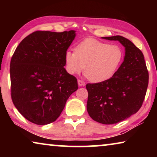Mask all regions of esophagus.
<instances>
[{"mask_svg":"<svg viewBox=\"0 0 157 157\" xmlns=\"http://www.w3.org/2000/svg\"><path fill=\"white\" fill-rule=\"evenodd\" d=\"M78 85L79 86H84L86 85V83L84 82V81H83L81 80H78Z\"/></svg>","mask_w":157,"mask_h":157,"instance_id":"34e87169","label":"esophagus"}]
</instances>
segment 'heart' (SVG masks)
Instances as JSON below:
<instances>
[{
    "instance_id": "1",
    "label": "heart",
    "mask_w": 157,
    "mask_h": 157,
    "mask_svg": "<svg viewBox=\"0 0 157 157\" xmlns=\"http://www.w3.org/2000/svg\"><path fill=\"white\" fill-rule=\"evenodd\" d=\"M123 51L119 46L110 45L94 38L79 43L75 52L67 51L64 55L66 70L71 75L84 69L86 75L94 83L111 78L121 65Z\"/></svg>"
}]
</instances>
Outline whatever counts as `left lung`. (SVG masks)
Here are the masks:
<instances>
[{
    "label": "left lung",
    "instance_id": "8db88e82",
    "mask_svg": "<svg viewBox=\"0 0 157 157\" xmlns=\"http://www.w3.org/2000/svg\"><path fill=\"white\" fill-rule=\"evenodd\" d=\"M118 40L125 48L124 61L115 74L104 82L88 83L87 111L94 121L113 124L128 119L141 108L147 93L149 73L141 51L121 36L102 37Z\"/></svg>",
    "mask_w": 157,
    "mask_h": 157
}]
</instances>
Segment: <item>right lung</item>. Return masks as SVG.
<instances>
[{
  "mask_svg": "<svg viewBox=\"0 0 157 157\" xmlns=\"http://www.w3.org/2000/svg\"><path fill=\"white\" fill-rule=\"evenodd\" d=\"M76 31H36L17 47L10 65L11 98L21 115L32 123L55 121L66 101L78 89L77 79L64 68V55Z\"/></svg>",
  "mask_w": 157,
  "mask_h": 157,
  "instance_id": "add662e5",
  "label": "right lung"
}]
</instances>
